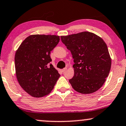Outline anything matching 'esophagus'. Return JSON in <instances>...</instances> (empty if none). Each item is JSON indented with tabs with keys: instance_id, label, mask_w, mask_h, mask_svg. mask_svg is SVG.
I'll list each match as a JSON object with an SVG mask.
<instances>
[{
	"instance_id": "obj_1",
	"label": "esophagus",
	"mask_w": 126,
	"mask_h": 126,
	"mask_svg": "<svg viewBox=\"0 0 126 126\" xmlns=\"http://www.w3.org/2000/svg\"><path fill=\"white\" fill-rule=\"evenodd\" d=\"M66 69H67V68H63V69H61V71L62 72H65V71Z\"/></svg>"
}]
</instances>
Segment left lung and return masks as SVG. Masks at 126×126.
Listing matches in <instances>:
<instances>
[{
    "mask_svg": "<svg viewBox=\"0 0 126 126\" xmlns=\"http://www.w3.org/2000/svg\"><path fill=\"white\" fill-rule=\"evenodd\" d=\"M61 39L74 58V75L69 80L73 89L82 94L95 92L103 86L111 68L105 42L89 32L62 35Z\"/></svg>",
    "mask_w": 126,
    "mask_h": 126,
    "instance_id": "1",
    "label": "left lung"
}]
</instances>
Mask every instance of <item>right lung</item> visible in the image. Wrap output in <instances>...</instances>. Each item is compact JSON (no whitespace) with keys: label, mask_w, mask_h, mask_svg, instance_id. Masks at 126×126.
<instances>
[{"label":"right lung","mask_w":126,"mask_h":126,"mask_svg":"<svg viewBox=\"0 0 126 126\" xmlns=\"http://www.w3.org/2000/svg\"><path fill=\"white\" fill-rule=\"evenodd\" d=\"M59 41L58 35H30L16 51L17 79L24 91L32 97H41L50 94L60 77L53 65H49L51 51Z\"/></svg>","instance_id":"1"}]
</instances>
